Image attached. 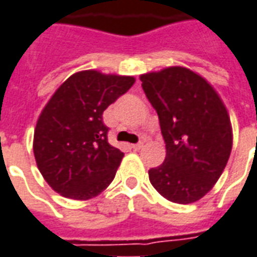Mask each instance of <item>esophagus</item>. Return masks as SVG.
Listing matches in <instances>:
<instances>
[{"mask_svg": "<svg viewBox=\"0 0 257 257\" xmlns=\"http://www.w3.org/2000/svg\"><path fill=\"white\" fill-rule=\"evenodd\" d=\"M142 147H143V142H139V143H135V145H132V149L136 150V152H138V150H141Z\"/></svg>", "mask_w": 257, "mask_h": 257, "instance_id": "obj_1", "label": "esophagus"}]
</instances>
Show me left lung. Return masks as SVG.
Returning a JSON list of instances; mask_svg holds the SVG:
<instances>
[{
	"label": "left lung",
	"mask_w": 257,
	"mask_h": 257,
	"mask_svg": "<svg viewBox=\"0 0 257 257\" xmlns=\"http://www.w3.org/2000/svg\"><path fill=\"white\" fill-rule=\"evenodd\" d=\"M142 87L157 111L166 160L149 170L161 196L193 203L214 186L232 149L228 111L213 86L184 66L141 75Z\"/></svg>",
	"instance_id": "8db88e82"
}]
</instances>
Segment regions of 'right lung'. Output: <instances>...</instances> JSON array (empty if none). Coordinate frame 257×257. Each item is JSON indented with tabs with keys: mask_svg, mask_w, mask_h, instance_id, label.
<instances>
[{
	"mask_svg": "<svg viewBox=\"0 0 257 257\" xmlns=\"http://www.w3.org/2000/svg\"><path fill=\"white\" fill-rule=\"evenodd\" d=\"M134 83V76L89 69L69 76L48 100L36 123L33 153L57 193L87 200L112 182L123 153L108 143L103 112Z\"/></svg>",
	"mask_w": 257,
	"mask_h": 257,
	"instance_id": "add662e5",
	"label": "right lung"
}]
</instances>
